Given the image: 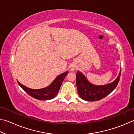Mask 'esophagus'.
I'll list each match as a JSON object with an SVG mask.
<instances>
[{
  "label": "esophagus",
  "instance_id": "obj_1",
  "mask_svg": "<svg viewBox=\"0 0 134 134\" xmlns=\"http://www.w3.org/2000/svg\"><path fill=\"white\" fill-rule=\"evenodd\" d=\"M71 71H74V68H71Z\"/></svg>",
  "mask_w": 134,
  "mask_h": 134
}]
</instances>
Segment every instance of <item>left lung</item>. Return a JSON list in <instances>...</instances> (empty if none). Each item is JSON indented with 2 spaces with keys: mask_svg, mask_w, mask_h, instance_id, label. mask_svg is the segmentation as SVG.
<instances>
[{
  "mask_svg": "<svg viewBox=\"0 0 134 134\" xmlns=\"http://www.w3.org/2000/svg\"><path fill=\"white\" fill-rule=\"evenodd\" d=\"M121 70L117 78L110 83L97 86L90 83L80 71L76 73V85L79 96L86 101H97L105 97L114 90L119 83Z\"/></svg>",
  "mask_w": 134,
  "mask_h": 134,
  "instance_id": "left-lung-1",
  "label": "left lung"
}]
</instances>
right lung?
I'll return each mask as SVG.
<instances>
[{"label":"right lung","mask_w":134,"mask_h":134,"mask_svg":"<svg viewBox=\"0 0 134 134\" xmlns=\"http://www.w3.org/2000/svg\"><path fill=\"white\" fill-rule=\"evenodd\" d=\"M69 73V71H67L63 73L58 75L55 79L50 85L47 87L40 89H32L26 87L25 86L22 85L18 81V85L23 89L25 92H26L29 95H30L34 98L40 100H48L53 99L55 97L58 92H59L61 85L64 81L65 77Z\"/></svg>","instance_id":"obj_1"}]
</instances>
